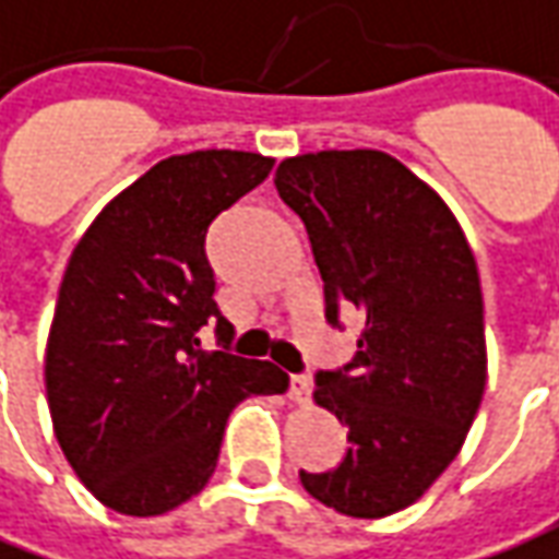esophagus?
<instances>
[{
    "mask_svg": "<svg viewBox=\"0 0 559 559\" xmlns=\"http://www.w3.org/2000/svg\"><path fill=\"white\" fill-rule=\"evenodd\" d=\"M290 400L293 402L311 400V378H308V374H290Z\"/></svg>",
    "mask_w": 559,
    "mask_h": 559,
    "instance_id": "34e87169",
    "label": "esophagus"
}]
</instances>
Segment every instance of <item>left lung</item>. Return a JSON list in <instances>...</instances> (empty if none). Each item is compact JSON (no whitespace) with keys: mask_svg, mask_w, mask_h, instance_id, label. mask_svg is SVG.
<instances>
[{"mask_svg":"<svg viewBox=\"0 0 559 559\" xmlns=\"http://www.w3.org/2000/svg\"><path fill=\"white\" fill-rule=\"evenodd\" d=\"M281 202L306 224L326 320L362 323L357 354L314 374V400L347 427L335 469H299L347 518H384L436 481L469 432L487 381L484 302L451 209L381 151L284 159Z\"/></svg>","mask_w":559,"mask_h":559,"instance_id":"8db88e82","label":"left lung"}]
</instances>
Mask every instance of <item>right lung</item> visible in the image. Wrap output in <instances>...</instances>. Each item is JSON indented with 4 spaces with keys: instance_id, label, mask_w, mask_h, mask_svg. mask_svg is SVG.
Masks as SVG:
<instances>
[{
    "instance_id": "obj_1",
    "label": "right lung",
    "mask_w": 559,
    "mask_h": 559,
    "mask_svg": "<svg viewBox=\"0 0 559 559\" xmlns=\"http://www.w3.org/2000/svg\"><path fill=\"white\" fill-rule=\"evenodd\" d=\"M275 159L193 151L157 163L90 224L60 284L48 405L62 454L93 497L132 518L178 509L209 484L229 412L284 393L287 372L229 354L205 236ZM214 325L221 352L198 330Z\"/></svg>"
}]
</instances>
